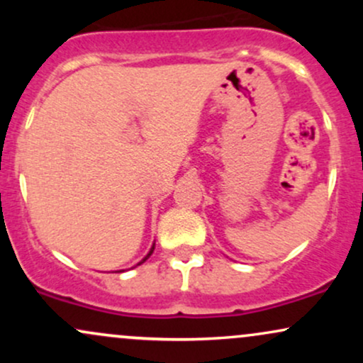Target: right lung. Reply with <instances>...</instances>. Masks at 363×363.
<instances>
[{
	"mask_svg": "<svg viewBox=\"0 0 363 363\" xmlns=\"http://www.w3.org/2000/svg\"><path fill=\"white\" fill-rule=\"evenodd\" d=\"M153 249H155V244H153V245H152V249H150V252H148V254H147V256H145V257H143V259H141V261H140V262H138V264H141V262H145V261H147V259H148V257H150V256H152V252H153Z\"/></svg>",
	"mask_w": 363,
	"mask_h": 363,
	"instance_id": "obj_1",
	"label": "right lung"
}]
</instances>
